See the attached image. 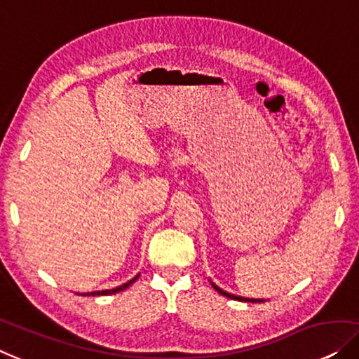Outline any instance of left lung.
<instances>
[{"label":"left lung","mask_w":359,"mask_h":359,"mask_svg":"<svg viewBox=\"0 0 359 359\" xmlns=\"http://www.w3.org/2000/svg\"><path fill=\"white\" fill-rule=\"evenodd\" d=\"M210 285H212V287H214L215 292H218V293L223 294V296H226V298H230V299L244 301V303H264V301H266V299H259V298H244V296H238V294L228 293V292H225V290H222L220 287H217V285H215L214 282H212V280H210Z\"/></svg>","instance_id":"left-lung-1"}]
</instances>
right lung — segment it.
Listing matches in <instances>:
<instances>
[{
  "label": "right lung",
  "mask_w": 359,
  "mask_h": 359,
  "mask_svg": "<svg viewBox=\"0 0 359 359\" xmlns=\"http://www.w3.org/2000/svg\"><path fill=\"white\" fill-rule=\"evenodd\" d=\"M137 278H139V273H137L136 277H134V278L129 280V282L123 283V285H119V287H116V288H111V290H102V292H92V293H79V294H81V296H105V294H113V293L123 292L124 288H128L129 285H133L134 282H136Z\"/></svg>",
  "instance_id": "add662e5"
}]
</instances>
